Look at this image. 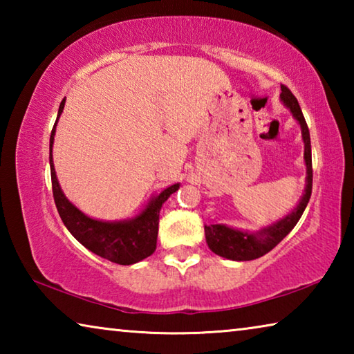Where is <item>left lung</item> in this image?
<instances>
[{"mask_svg":"<svg viewBox=\"0 0 354 354\" xmlns=\"http://www.w3.org/2000/svg\"><path fill=\"white\" fill-rule=\"evenodd\" d=\"M281 101L286 107H289L292 115L297 118V122L301 127V136L304 142V162H306V189L301 200L293 209L290 214H287L284 218L278 220L267 227H262L259 232H243L234 230V227L225 225H206L205 234L207 247L211 248L215 254L231 261H253L267 254L272 251L289 232L295 227L298 220L306 209L310 194H313V154H310V136L306 120L301 112L297 98L286 86H281Z\"/></svg>","mask_w":354,"mask_h":354,"instance_id":"8db88e82","label":"left lung"}]
</instances>
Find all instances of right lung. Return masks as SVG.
Segmentation results:
<instances>
[{
	"label": "right lung",
	"mask_w": 354,
	"mask_h": 354,
	"mask_svg": "<svg viewBox=\"0 0 354 354\" xmlns=\"http://www.w3.org/2000/svg\"><path fill=\"white\" fill-rule=\"evenodd\" d=\"M65 100L59 106L55 128L50 137V167H51V184L53 196L61 215L64 225L71 232L77 242L82 243L92 253L104 259L120 263V266H131L145 257L151 256L156 250L159 231V211L169 196L179 189V184L160 192L158 196L148 203V206L137 215V217L123 221H101L87 217L80 209L71 205L64 195L56 178L55 164H53V142H55L56 124L64 111Z\"/></svg>",
	"instance_id": "1"
}]
</instances>
